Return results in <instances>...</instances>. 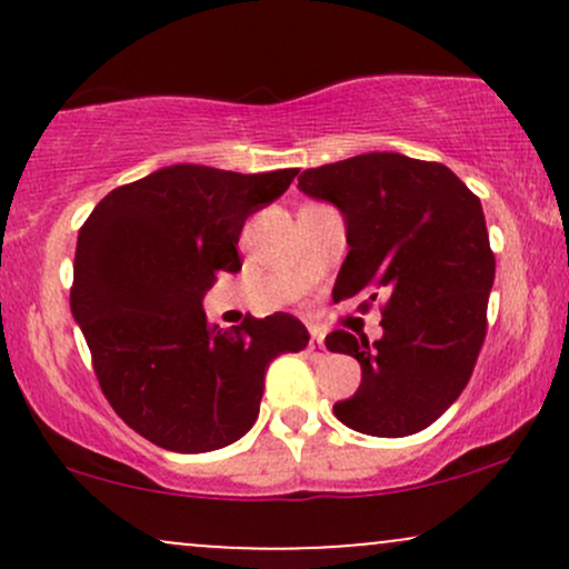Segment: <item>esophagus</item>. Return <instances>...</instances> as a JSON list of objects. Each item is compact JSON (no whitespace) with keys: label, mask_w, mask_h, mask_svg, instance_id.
Listing matches in <instances>:
<instances>
[{"label":"esophagus","mask_w":569,"mask_h":569,"mask_svg":"<svg viewBox=\"0 0 569 569\" xmlns=\"http://www.w3.org/2000/svg\"><path fill=\"white\" fill-rule=\"evenodd\" d=\"M312 352V358H326V345H323V337L321 335H312L310 345H307Z\"/></svg>","instance_id":"34e87169"}]
</instances>
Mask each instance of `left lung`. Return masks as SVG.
<instances>
[{
    "mask_svg": "<svg viewBox=\"0 0 569 569\" xmlns=\"http://www.w3.org/2000/svg\"><path fill=\"white\" fill-rule=\"evenodd\" d=\"M299 192L345 219L348 259L335 302L385 297L382 337L331 331L326 348L361 363V385L335 403L342 426L401 439L428 428L462 393L487 331L495 283L485 211L441 162L367 152L310 168Z\"/></svg>",
    "mask_w": 569,
    "mask_h": 569,
    "instance_id": "obj_1",
    "label": "left lung"
}]
</instances>
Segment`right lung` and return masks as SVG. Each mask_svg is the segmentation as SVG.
<instances>
[{"label": "right lung", "mask_w": 569, "mask_h": 569, "mask_svg": "<svg viewBox=\"0 0 569 569\" xmlns=\"http://www.w3.org/2000/svg\"><path fill=\"white\" fill-rule=\"evenodd\" d=\"M297 173L179 162L112 189L82 224L71 316L112 409L168 452H213L246 436L267 367L310 342L289 312L224 331L202 310L219 272L240 270L243 221Z\"/></svg>", "instance_id": "add662e5"}]
</instances>
